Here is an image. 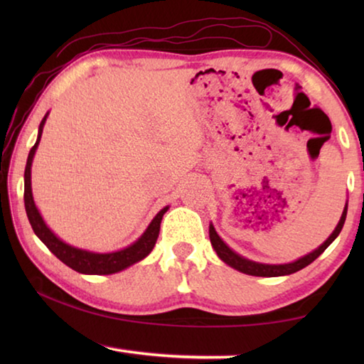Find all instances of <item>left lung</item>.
Returning a JSON list of instances; mask_svg holds the SVG:
<instances>
[{"label": "left lung", "instance_id": "1", "mask_svg": "<svg viewBox=\"0 0 364 364\" xmlns=\"http://www.w3.org/2000/svg\"><path fill=\"white\" fill-rule=\"evenodd\" d=\"M345 217H347V205L343 208V213L341 217V221H338V225L336 226L334 232L331 234V236L326 239V242L319 245V247L311 252V254H308L305 257L299 258L297 262H292V263H286V264H263V263H257V262H250L247 258H244L241 255H237L236 252H232L228 245L221 241L220 236L215 231V228L210 225L208 228V234H210V242L213 245L215 252H217V255L223 260L225 263L230 264L234 269L241 271V273L245 274H250V276H263V278H274V276H284V274H292L295 271H299L301 268H305L310 264L311 262H315L316 258L323 254V252L329 247L332 244V241L338 236V232L342 231L343 223H345Z\"/></svg>", "mask_w": 364, "mask_h": 364}]
</instances>
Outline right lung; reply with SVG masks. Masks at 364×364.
<instances>
[{"label": "right lung", "instance_id": "obj_1", "mask_svg": "<svg viewBox=\"0 0 364 364\" xmlns=\"http://www.w3.org/2000/svg\"><path fill=\"white\" fill-rule=\"evenodd\" d=\"M46 117L48 115H45V119H43L40 123L38 139H36V143L33 144V147L28 152L26 173H23V202H26V212H27L30 225H32V228H33V232L41 239V242L45 244L46 247L51 250L60 262L83 274L119 273V271L128 268L130 264L143 260L144 257L151 254L154 245H156V241L159 237V231H160V221H162L164 213L168 210V207L162 208V210L156 215V218L152 220L149 228H147L146 232L138 239L136 242L123 250L112 252V254H93V252L72 247V245L63 242L59 237L54 236L53 231L45 225V221H43L40 212L36 210L35 202H33L32 181H30V168H32V160L35 156L36 146H38V143H40L43 125H45Z\"/></svg>", "mask_w": 364, "mask_h": 364}]
</instances>
